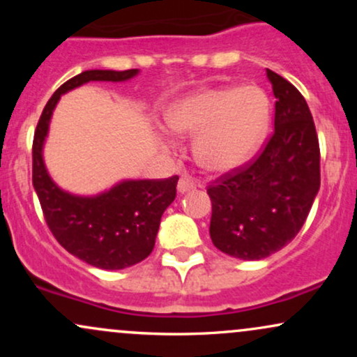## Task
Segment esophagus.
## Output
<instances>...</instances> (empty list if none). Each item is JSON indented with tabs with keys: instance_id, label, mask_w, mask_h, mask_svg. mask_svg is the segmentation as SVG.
<instances>
[{
	"instance_id": "34e87169",
	"label": "esophagus",
	"mask_w": 357,
	"mask_h": 357,
	"mask_svg": "<svg viewBox=\"0 0 357 357\" xmlns=\"http://www.w3.org/2000/svg\"><path fill=\"white\" fill-rule=\"evenodd\" d=\"M196 186H198V184L192 181V179L186 178V176H183V178L179 179V183H178V191L179 192H186V191H190V190H195Z\"/></svg>"
}]
</instances>
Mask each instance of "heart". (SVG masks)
Masks as SVG:
<instances>
[{
    "label": "heart",
    "instance_id": "1",
    "mask_svg": "<svg viewBox=\"0 0 357 357\" xmlns=\"http://www.w3.org/2000/svg\"><path fill=\"white\" fill-rule=\"evenodd\" d=\"M166 122L178 136L195 137V159L211 173L243 166L264 144L270 100L258 87L204 89L178 100Z\"/></svg>",
    "mask_w": 357,
    "mask_h": 357
}]
</instances>
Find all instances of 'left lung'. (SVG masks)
<instances>
[{"label": "left lung", "instance_id": "8db88e82", "mask_svg": "<svg viewBox=\"0 0 357 357\" xmlns=\"http://www.w3.org/2000/svg\"><path fill=\"white\" fill-rule=\"evenodd\" d=\"M275 96L272 136L247 165L215 179L211 199L213 245L241 260H261L290 243L321 186V149L302 93L267 70Z\"/></svg>", "mask_w": 357, "mask_h": 357}]
</instances>
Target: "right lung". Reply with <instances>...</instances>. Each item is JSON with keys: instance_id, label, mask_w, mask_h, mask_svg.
I'll return each mask as SVG.
<instances>
[{"instance_id": "1", "label": "right lung", "mask_w": 357, "mask_h": 357, "mask_svg": "<svg viewBox=\"0 0 357 357\" xmlns=\"http://www.w3.org/2000/svg\"><path fill=\"white\" fill-rule=\"evenodd\" d=\"M136 73L137 68L124 72L87 70L72 77L55 90L35 129L31 179L45 221L61 247L97 268L121 270L151 255L162 213L176 198L179 178L122 181L99 196L82 198L61 191L52 181L42 149L61 93L92 80L122 82L132 79Z\"/></svg>"}]
</instances>
